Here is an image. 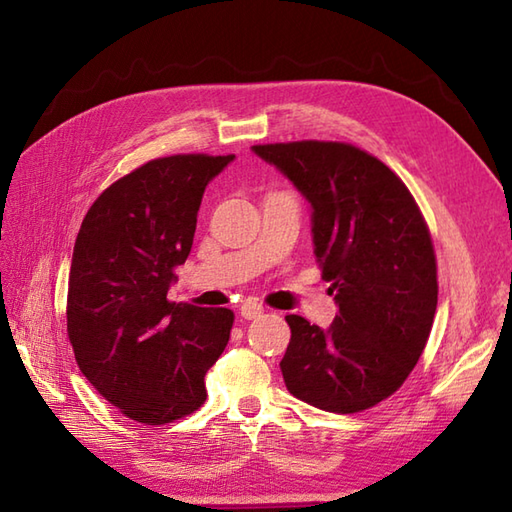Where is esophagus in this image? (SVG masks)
<instances>
[{
    "instance_id": "1",
    "label": "esophagus",
    "mask_w": 512,
    "mask_h": 512,
    "mask_svg": "<svg viewBox=\"0 0 512 512\" xmlns=\"http://www.w3.org/2000/svg\"><path fill=\"white\" fill-rule=\"evenodd\" d=\"M262 314H264V306H262V303H257V301H253V299H248V301L242 303V317H244V319L253 321V319H257V317H262Z\"/></svg>"
}]
</instances>
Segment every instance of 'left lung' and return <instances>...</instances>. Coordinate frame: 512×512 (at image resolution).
I'll return each mask as SVG.
<instances>
[{"instance_id":"8db88e82","label":"left lung","mask_w":512,"mask_h":512,"mask_svg":"<svg viewBox=\"0 0 512 512\" xmlns=\"http://www.w3.org/2000/svg\"><path fill=\"white\" fill-rule=\"evenodd\" d=\"M312 204L314 255L339 303L328 330L288 314L281 374L292 396L332 413L378 405L405 383L438 306L429 226L394 171L332 140L255 145Z\"/></svg>"}]
</instances>
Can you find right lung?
<instances>
[{
	"label": "right lung",
	"instance_id": "1",
	"mask_svg": "<svg viewBox=\"0 0 512 512\" xmlns=\"http://www.w3.org/2000/svg\"><path fill=\"white\" fill-rule=\"evenodd\" d=\"M235 156L176 154L110 184L76 235L68 336L83 376L143 424L189 416L231 339L235 314L167 299L187 262L206 184Z\"/></svg>",
	"mask_w": 512,
	"mask_h": 512
}]
</instances>
